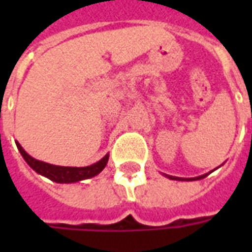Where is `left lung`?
I'll return each instance as SVG.
<instances>
[{"label": "left lung", "mask_w": 252, "mask_h": 252, "mask_svg": "<svg viewBox=\"0 0 252 252\" xmlns=\"http://www.w3.org/2000/svg\"><path fill=\"white\" fill-rule=\"evenodd\" d=\"M208 174L200 175V177H195V178H190V180H185V178H178V177H173V175H167V178L170 180H177V181H195V180H202V178H205Z\"/></svg>", "instance_id": "1"}]
</instances>
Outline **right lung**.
<instances>
[{
    "label": "right lung",
    "instance_id": "obj_1",
    "mask_svg": "<svg viewBox=\"0 0 252 252\" xmlns=\"http://www.w3.org/2000/svg\"><path fill=\"white\" fill-rule=\"evenodd\" d=\"M16 146L19 148L20 154L23 155V158L25 159V162L30 164L37 174L44 175L48 180L58 182V184H72V182L95 177L105 169L109 159V154H106L97 163L90 164L86 167H64V166H55V164L46 163V162L32 158L31 155L25 153L24 148L20 146L19 142H16Z\"/></svg>",
    "mask_w": 252,
    "mask_h": 252
}]
</instances>
